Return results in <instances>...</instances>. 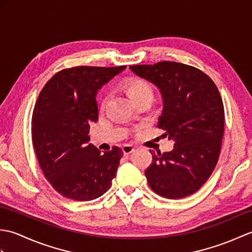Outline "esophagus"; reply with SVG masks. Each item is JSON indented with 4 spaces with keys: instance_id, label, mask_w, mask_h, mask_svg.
<instances>
[{
    "instance_id": "1",
    "label": "esophagus",
    "mask_w": 252,
    "mask_h": 252,
    "mask_svg": "<svg viewBox=\"0 0 252 252\" xmlns=\"http://www.w3.org/2000/svg\"><path fill=\"white\" fill-rule=\"evenodd\" d=\"M134 151H135V148L133 147L132 145H125V146L122 147V152H123V154L126 155V156H127V155L132 154Z\"/></svg>"
}]
</instances>
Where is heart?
<instances>
[{
	"label": "heart",
	"instance_id": "obj_1",
	"mask_svg": "<svg viewBox=\"0 0 252 252\" xmlns=\"http://www.w3.org/2000/svg\"><path fill=\"white\" fill-rule=\"evenodd\" d=\"M126 91L133 103L143 99H153L154 92L151 85L142 79H132L126 85Z\"/></svg>",
	"mask_w": 252,
	"mask_h": 252
}]
</instances>
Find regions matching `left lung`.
Returning <instances> with one entry per match:
<instances>
[{"mask_svg":"<svg viewBox=\"0 0 252 252\" xmlns=\"http://www.w3.org/2000/svg\"><path fill=\"white\" fill-rule=\"evenodd\" d=\"M130 70L159 90L163 107L158 126L174 142L171 152L151 151L148 185L169 199L194 194L215 170L221 151L224 107L218 88L199 69L180 63L131 66Z\"/></svg>","mask_w":252,"mask_h":252,"instance_id":"obj_1","label":"left lung"}]
</instances>
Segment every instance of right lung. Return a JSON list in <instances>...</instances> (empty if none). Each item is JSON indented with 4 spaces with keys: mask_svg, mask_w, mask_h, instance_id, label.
<instances>
[{
    "mask_svg": "<svg viewBox=\"0 0 252 252\" xmlns=\"http://www.w3.org/2000/svg\"><path fill=\"white\" fill-rule=\"evenodd\" d=\"M126 67H74L57 72L41 91L32 115L37 161L52 186L69 199L88 201L108 190L123 153L100 154L90 143L98 120L96 95Z\"/></svg>",
    "mask_w": 252,
    "mask_h": 252,
    "instance_id": "obj_1",
    "label": "right lung"
}]
</instances>
